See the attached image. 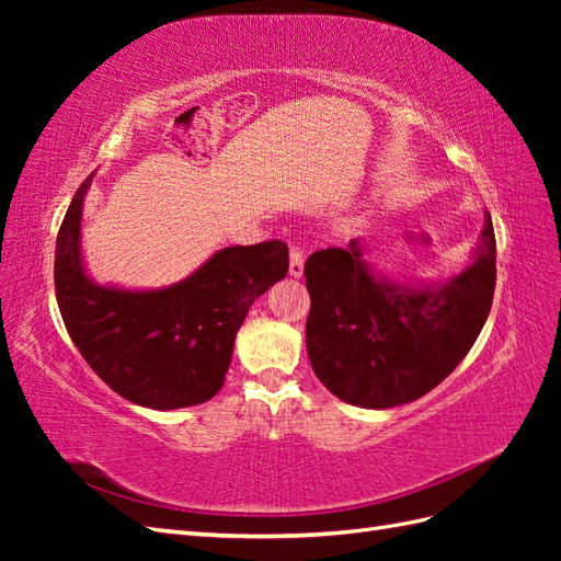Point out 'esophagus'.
Returning <instances> with one entry per match:
<instances>
[{"label": "esophagus", "instance_id": "1", "mask_svg": "<svg viewBox=\"0 0 561 561\" xmlns=\"http://www.w3.org/2000/svg\"><path fill=\"white\" fill-rule=\"evenodd\" d=\"M290 276L293 278L304 276V254L299 248H290Z\"/></svg>", "mask_w": 561, "mask_h": 561}]
</instances>
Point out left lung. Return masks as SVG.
Here are the masks:
<instances>
[{"label":"left lung","instance_id":"8db88e82","mask_svg":"<svg viewBox=\"0 0 561 561\" xmlns=\"http://www.w3.org/2000/svg\"><path fill=\"white\" fill-rule=\"evenodd\" d=\"M304 276L316 377L348 404L390 410L443 383L482 332L496 285L494 225L486 213L472 262L447 280L388 276L363 239L313 252Z\"/></svg>","mask_w":561,"mask_h":561}]
</instances>
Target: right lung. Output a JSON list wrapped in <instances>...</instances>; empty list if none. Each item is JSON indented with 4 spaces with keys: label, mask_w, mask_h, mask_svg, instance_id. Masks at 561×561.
Instances as JSON below:
<instances>
[{
    "label": "right lung",
    "mask_w": 561,
    "mask_h": 561,
    "mask_svg": "<svg viewBox=\"0 0 561 561\" xmlns=\"http://www.w3.org/2000/svg\"><path fill=\"white\" fill-rule=\"evenodd\" d=\"M91 182L79 186L56 241V299L75 346L114 393L140 407L165 412L210 400L252 301L287 274V245L222 248L194 274L151 290L100 285L81 252Z\"/></svg>",
    "instance_id": "add662e5"
}]
</instances>
